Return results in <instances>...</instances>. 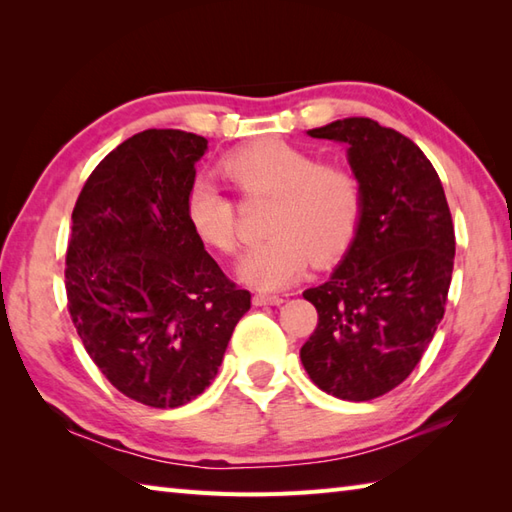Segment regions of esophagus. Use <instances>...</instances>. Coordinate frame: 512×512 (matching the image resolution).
Here are the masks:
<instances>
[{"instance_id":"34e87169","label":"esophagus","mask_w":512,"mask_h":512,"mask_svg":"<svg viewBox=\"0 0 512 512\" xmlns=\"http://www.w3.org/2000/svg\"><path fill=\"white\" fill-rule=\"evenodd\" d=\"M255 306H279V303H284V297L281 295H266V292H257L253 297Z\"/></svg>"}]
</instances>
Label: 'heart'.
I'll use <instances>...</instances> for the list:
<instances>
[{
	"instance_id": "b5f03b06",
	"label": "heart",
	"mask_w": 512,
	"mask_h": 512,
	"mask_svg": "<svg viewBox=\"0 0 512 512\" xmlns=\"http://www.w3.org/2000/svg\"><path fill=\"white\" fill-rule=\"evenodd\" d=\"M222 173L246 200L273 198L264 242L246 250L237 275L259 290L284 288L310 259L332 262L354 242L363 215V187L350 167L321 162L312 151L266 138L222 160ZM184 215L200 242L222 255L239 246L237 204L209 178L191 182Z\"/></svg>"
}]
</instances>
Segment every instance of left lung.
<instances>
[{
  "instance_id": "obj_1",
  "label": "left lung",
  "mask_w": 512,
  "mask_h": 512,
  "mask_svg": "<svg viewBox=\"0 0 512 512\" xmlns=\"http://www.w3.org/2000/svg\"><path fill=\"white\" fill-rule=\"evenodd\" d=\"M339 140L363 187V215L343 262L303 292L319 323L301 347L312 383L363 402L405 380L444 317L455 231L442 182L422 149L372 118L310 129Z\"/></svg>"
}]
</instances>
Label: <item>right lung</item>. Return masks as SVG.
<instances>
[{
  "label": "right lung",
  "instance_id": "right-lung-1",
  "mask_svg": "<svg viewBox=\"0 0 512 512\" xmlns=\"http://www.w3.org/2000/svg\"><path fill=\"white\" fill-rule=\"evenodd\" d=\"M206 145L182 129H145L96 165L72 211L74 328L121 394L156 409L211 385L250 308V292L222 273L184 215Z\"/></svg>",
  "mask_w": 512,
  "mask_h": 512
}]
</instances>
